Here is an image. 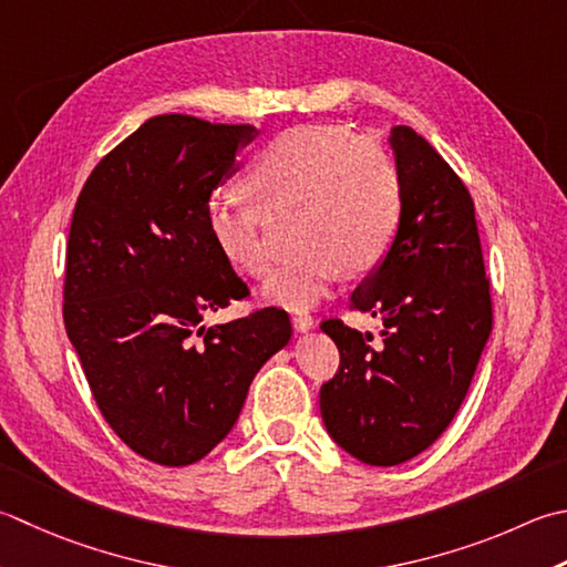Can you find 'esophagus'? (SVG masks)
<instances>
[{
    "instance_id": "34e87169",
    "label": "esophagus",
    "mask_w": 567,
    "mask_h": 567,
    "mask_svg": "<svg viewBox=\"0 0 567 567\" xmlns=\"http://www.w3.org/2000/svg\"><path fill=\"white\" fill-rule=\"evenodd\" d=\"M292 324H295L297 331H307V329L315 327V317L307 315V312H297V315L292 317Z\"/></svg>"
}]
</instances>
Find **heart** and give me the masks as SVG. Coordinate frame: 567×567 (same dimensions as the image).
<instances>
[{
    "label": "heart",
    "mask_w": 567,
    "mask_h": 567,
    "mask_svg": "<svg viewBox=\"0 0 567 567\" xmlns=\"http://www.w3.org/2000/svg\"><path fill=\"white\" fill-rule=\"evenodd\" d=\"M246 186L260 208L214 196L206 206L210 240L233 268L265 277L272 250L262 210L299 208L302 252L262 287L265 299L292 309L324 297L343 268L359 275L381 265L401 228L403 186L391 152L339 125L282 132L252 159Z\"/></svg>",
    "instance_id": "1"
}]
</instances>
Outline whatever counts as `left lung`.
<instances>
[{
    "instance_id": "1",
    "label": "left lung",
    "mask_w": 567,
    "mask_h": 567,
    "mask_svg": "<svg viewBox=\"0 0 567 567\" xmlns=\"http://www.w3.org/2000/svg\"><path fill=\"white\" fill-rule=\"evenodd\" d=\"M388 142L403 186L401 228L349 297L351 309L381 317V341L341 319L321 321L341 357L321 385V420L341 450L373 467L417 457L447 430L492 334L467 186L415 130L398 125Z\"/></svg>"
}]
</instances>
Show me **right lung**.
<instances>
[{"label": "right lung", "mask_w": 567, "mask_h": 567, "mask_svg": "<svg viewBox=\"0 0 567 567\" xmlns=\"http://www.w3.org/2000/svg\"><path fill=\"white\" fill-rule=\"evenodd\" d=\"M255 135L157 115L97 162L75 202L65 331L107 425L164 467L194 464L228 435L255 373L292 337L277 307L204 327L248 297L210 240L206 206Z\"/></svg>", "instance_id": "obj_1"}]
</instances>
